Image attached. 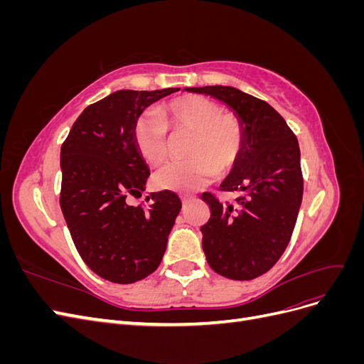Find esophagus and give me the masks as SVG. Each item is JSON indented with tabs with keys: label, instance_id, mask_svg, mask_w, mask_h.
Here are the masks:
<instances>
[{
	"label": "esophagus",
	"instance_id": "34e87169",
	"mask_svg": "<svg viewBox=\"0 0 364 364\" xmlns=\"http://www.w3.org/2000/svg\"><path fill=\"white\" fill-rule=\"evenodd\" d=\"M194 199V196H188V194H183V196H181V200H182V203L183 205H186L188 202H191Z\"/></svg>",
	"mask_w": 364,
	"mask_h": 364
}]
</instances>
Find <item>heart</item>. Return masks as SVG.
Returning <instances> with one entry per match:
<instances>
[{
	"label": "heart",
	"mask_w": 364,
	"mask_h": 364,
	"mask_svg": "<svg viewBox=\"0 0 364 364\" xmlns=\"http://www.w3.org/2000/svg\"><path fill=\"white\" fill-rule=\"evenodd\" d=\"M159 115L142 112L132 129L134 144L147 164L158 167L168 158L171 135L190 134L182 162L162 168L155 178L162 190L191 193L235 168L245 150L243 121L222 112L218 103L202 95H182L164 103Z\"/></svg>",
	"instance_id": "1"
}]
</instances>
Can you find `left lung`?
Segmentation results:
<instances>
[{"label": "left lung", "instance_id": "obj_1", "mask_svg": "<svg viewBox=\"0 0 364 364\" xmlns=\"http://www.w3.org/2000/svg\"><path fill=\"white\" fill-rule=\"evenodd\" d=\"M186 91L225 102L245 124L243 155L220 186V191L238 196L230 203L203 193L211 217L200 230L209 267L234 281L255 279L282 257L296 225L304 194L297 138L269 103L237 87Z\"/></svg>", "mask_w": 364, "mask_h": 364}]
</instances>
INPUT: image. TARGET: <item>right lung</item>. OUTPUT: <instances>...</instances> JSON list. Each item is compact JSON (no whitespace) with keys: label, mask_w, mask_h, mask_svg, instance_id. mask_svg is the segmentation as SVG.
<instances>
[{"label":"right lung","mask_w":364,"mask_h":364,"mask_svg":"<svg viewBox=\"0 0 364 364\" xmlns=\"http://www.w3.org/2000/svg\"><path fill=\"white\" fill-rule=\"evenodd\" d=\"M179 91L121 90L87 106L60 149V208L79 255L98 277L134 284L155 272L181 211L171 191L153 193L130 206L144 190L149 168L132 129L144 109Z\"/></svg>","instance_id":"obj_1"}]
</instances>
